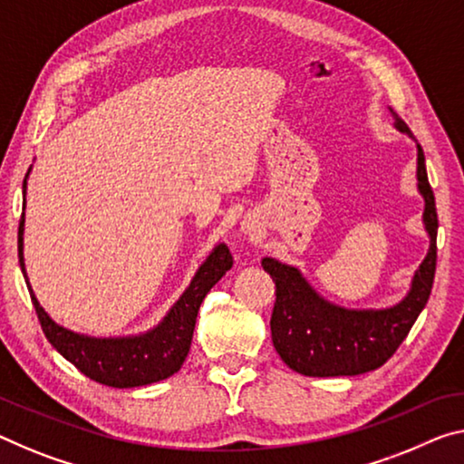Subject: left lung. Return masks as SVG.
Segmentation results:
<instances>
[{
	"instance_id": "1",
	"label": "left lung",
	"mask_w": 464,
	"mask_h": 464,
	"mask_svg": "<svg viewBox=\"0 0 464 464\" xmlns=\"http://www.w3.org/2000/svg\"><path fill=\"white\" fill-rule=\"evenodd\" d=\"M390 111L396 118V126L412 137L404 120L398 118L392 108ZM417 149V180L425 198L423 222L431 245L421 267L417 269L409 296L401 304L383 311L340 309L319 298L295 267L282 266L269 256L261 261L276 284V303L269 319L274 346L295 372L309 377L373 372L398 351L427 304L438 261V211L436 197L427 180L423 149L421 145Z\"/></svg>"
}]
</instances>
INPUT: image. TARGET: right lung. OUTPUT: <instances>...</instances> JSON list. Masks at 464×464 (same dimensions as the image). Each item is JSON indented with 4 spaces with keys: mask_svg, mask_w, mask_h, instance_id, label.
I'll list each match as a JSON object with an SVG mask.
<instances>
[{
    "mask_svg": "<svg viewBox=\"0 0 464 464\" xmlns=\"http://www.w3.org/2000/svg\"><path fill=\"white\" fill-rule=\"evenodd\" d=\"M26 187V180H24ZM23 226L24 213L20 218L18 226V256L20 267L24 274L23 261ZM232 267V255L226 245L213 248L198 269L195 280L190 282L188 290L180 296L168 317L151 330L137 338H87L78 334L63 330L58 324H53L43 306L34 298L33 290L31 301L37 311L41 330L47 340L52 342L55 351L72 362L78 372L84 373L91 380H95L103 386L111 388H137L147 386L166 380L174 375L187 359L192 332L198 306L208 292L222 280V276Z\"/></svg>",
    "mask_w": 464,
    "mask_h": 464,
    "instance_id": "add662e5",
    "label": "right lung"
}]
</instances>
